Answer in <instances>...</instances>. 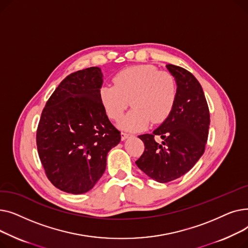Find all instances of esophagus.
<instances>
[{"label":"esophagus","instance_id":"34e87169","mask_svg":"<svg viewBox=\"0 0 248 248\" xmlns=\"http://www.w3.org/2000/svg\"><path fill=\"white\" fill-rule=\"evenodd\" d=\"M129 136H131V134H128V133H125V132H122V133H121V137H122V140H126Z\"/></svg>","mask_w":248,"mask_h":248}]
</instances>
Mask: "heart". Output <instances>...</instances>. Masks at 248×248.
Returning <instances> with one entry per match:
<instances>
[{
    "mask_svg": "<svg viewBox=\"0 0 248 248\" xmlns=\"http://www.w3.org/2000/svg\"><path fill=\"white\" fill-rule=\"evenodd\" d=\"M113 84L102 85L99 98L108 116L115 122L122 119L131 103L133 108L120 124L128 131L144 128L151 121L153 124L164 122L171 114L177 100L175 77L155 65L126 67L114 75Z\"/></svg>",
    "mask_w": 248,
    "mask_h": 248,
    "instance_id": "heart-1",
    "label": "heart"
}]
</instances>
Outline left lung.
<instances>
[{"label":"left lung","mask_w":248,"mask_h":248,"mask_svg":"<svg viewBox=\"0 0 248 248\" xmlns=\"http://www.w3.org/2000/svg\"><path fill=\"white\" fill-rule=\"evenodd\" d=\"M175 77L178 94L175 107L166 121L153 132L140 135L145 151L136 161L150 178L168 183L186 174L201 158L209 133V108L199 81L188 70L168 64ZM159 135V144L154 138Z\"/></svg>","instance_id":"obj_1"}]
</instances>
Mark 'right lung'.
<instances>
[{"mask_svg":"<svg viewBox=\"0 0 248 248\" xmlns=\"http://www.w3.org/2000/svg\"><path fill=\"white\" fill-rule=\"evenodd\" d=\"M98 67L66 76L47 100L36 134L39 158L59 190L83 194L106 171L108 153L121 141L100 98Z\"/></svg>","mask_w":248,"mask_h":248,"instance_id":"right-lung-1","label":"right lung"}]
</instances>
